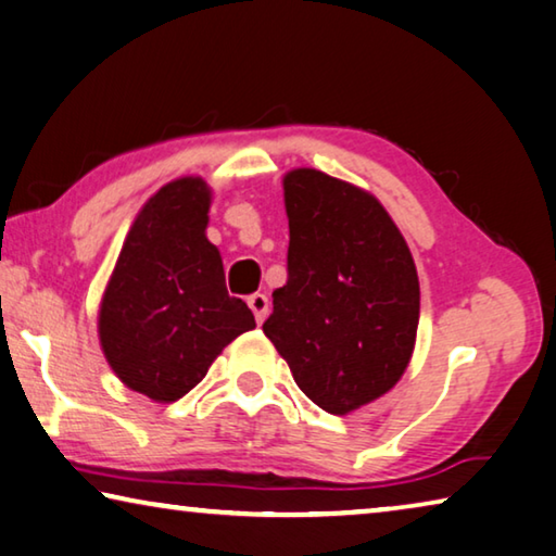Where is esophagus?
<instances>
[{"instance_id":"esophagus-1","label":"esophagus","mask_w":556,"mask_h":556,"mask_svg":"<svg viewBox=\"0 0 556 556\" xmlns=\"http://www.w3.org/2000/svg\"><path fill=\"white\" fill-rule=\"evenodd\" d=\"M247 304H250V309L254 314V319H257V324H262L264 319H267L269 314V299L264 294H252L250 299H247Z\"/></svg>"}]
</instances>
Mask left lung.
Instances as JSON below:
<instances>
[{
    "label": "left lung",
    "mask_w": 556,
    "mask_h": 556,
    "mask_svg": "<svg viewBox=\"0 0 556 556\" xmlns=\"http://www.w3.org/2000/svg\"><path fill=\"white\" fill-rule=\"evenodd\" d=\"M287 285L262 324L299 389L326 413L391 391L416 343V264L381 202L312 167L285 178Z\"/></svg>",
    "instance_id": "left-lung-1"
}]
</instances>
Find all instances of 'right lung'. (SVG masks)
Instances as JSON below:
<instances>
[{
    "instance_id": "obj_1",
    "label": "right lung",
    "mask_w": 556,
    "mask_h": 556,
    "mask_svg": "<svg viewBox=\"0 0 556 556\" xmlns=\"http://www.w3.org/2000/svg\"><path fill=\"white\" fill-rule=\"evenodd\" d=\"M205 180L167 182L140 210L105 287L103 354L128 389L157 403L182 399L227 343L254 329L227 294L219 252L207 242Z\"/></svg>"
}]
</instances>
